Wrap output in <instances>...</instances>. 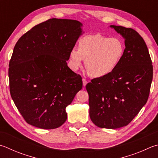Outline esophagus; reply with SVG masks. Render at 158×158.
<instances>
[{
	"instance_id": "1",
	"label": "esophagus",
	"mask_w": 158,
	"mask_h": 158,
	"mask_svg": "<svg viewBox=\"0 0 158 158\" xmlns=\"http://www.w3.org/2000/svg\"><path fill=\"white\" fill-rule=\"evenodd\" d=\"M82 81H83V85H84V86H85V85H86V84H87V81H86V79H82Z\"/></svg>"
}]
</instances>
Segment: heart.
<instances>
[{
    "label": "heart",
    "instance_id": "b5f03b06",
    "mask_svg": "<svg viewBox=\"0 0 158 158\" xmlns=\"http://www.w3.org/2000/svg\"><path fill=\"white\" fill-rule=\"evenodd\" d=\"M124 50V42L118 37L89 34L79 39L78 49H71L70 65L74 70H77L85 59L89 74L93 77H103L116 69Z\"/></svg>",
    "mask_w": 158,
    "mask_h": 158
}]
</instances>
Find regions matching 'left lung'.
<instances>
[{"mask_svg":"<svg viewBox=\"0 0 158 158\" xmlns=\"http://www.w3.org/2000/svg\"><path fill=\"white\" fill-rule=\"evenodd\" d=\"M124 37L125 50L113 73L88 83L89 114L97 127L115 129L127 126L147 103L153 65L144 39L132 28L110 25Z\"/></svg>","mask_w":158,"mask_h":158,"instance_id":"left-lung-1","label":"left lung"}]
</instances>
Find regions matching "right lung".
Returning <instances> with one entry per match:
<instances>
[{"label": "right lung", "mask_w": 158, "mask_h": 158, "mask_svg": "<svg viewBox=\"0 0 158 158\" xmlns=\"http://www.w3.org/2000/svg\"><path fill=\"white\" fill-rule=\"evenodd\" d=\"M81 26L75 20L48 19L27 31L14 46L9 64L10 90L27 124L54 129L66 121L65 108L83 85L81 75L66 62Z\"/></svg>", "instance_id": "obj_1"}]
</instances>
